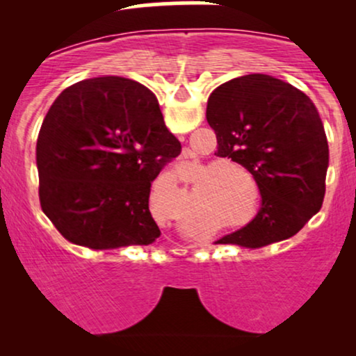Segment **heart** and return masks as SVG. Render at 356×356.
Returning a JSON list of instances; mask_svg holds the SVG:
<instances>
[{
  "instance_id": "obj_1",
  "label": "heart",
  "mask_w": 356,
  "mask_h": 356,
  "mask_svg": "<svg viewBox=\"0 0 356 356\" xmlns=\"http://www.w3.org/2000/svg\"><path fill=\"white\" fill-rule=\"evenodd\" d=\"M216 169L218 170H238V165H234L232 162H220Z\"/></svg>"
}]
</instances>
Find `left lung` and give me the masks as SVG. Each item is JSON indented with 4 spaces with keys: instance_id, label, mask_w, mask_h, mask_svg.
I'll return each instance as SVG.
<instances>
[{
    "instance_id": "8db88e82",
    "label": "left lung",
    "mask_w": 356,
    "mask_h": 356,
    "mask_svg": "<svg viewBox=\"0 0 356 356\" xmlns=\"http://www.w3.org/2000/svg\"><path fill=\"white\" fill-rule=\"evenodd\" d=\"M206 118L218 157L246 167L261 192V209L219 244L263 248L295 236L321 209L328 140L316 107L301 90L263 73L219 85Z\"/></svg>"
}]
</instances>
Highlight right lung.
Masks as SVG:
<instances>
[{
    "instance_id": "add662e5",
    "label": "right lung",
    "mask_w": 356,
    "mask_h": 356,
    "mask_svg": "<svg viewBox=\"0 0 356 356\" xmlns=\"http://www.w3.org/2000/svg\"><path fill=\"white\" fill-rule=\"evenodd\" d=\"M149 88L97 76L65 88L36 140L40 202L65 239L92 249L154 243L150 184L181 154Z\"/></svg>"
}]
</instances>
